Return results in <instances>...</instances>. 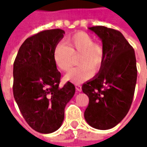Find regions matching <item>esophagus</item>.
<instances>
[{"label":"esophagus","mask_w":147,"mask_h":147,"mask_svg":"<svg viewBox=\"0 0 147 147\" xmlns=\"http://www.w3.org/2000/svg\"><path fill=\"white\" fill-rule=\"evenodd\" d=\"M75 86H76V90H77V92H81V91H82V87H81L80 85H79V84H76Z\"/></svg>","instance_id":"obj_1"}]
</instances>
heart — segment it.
<instances>
[{
    "instance_id": "1",
    "label": "heart",
    "mask_w": 147,
    "mask_h": 147,
    "mask_svg": "<svg viewBox=\"0 0 147 147\" xmlns=\"http://www.w3.org/2000/svg\"><path fill=\"white\" fill-rule=\"evenodd\" d=\"M80 56L74 68L65 76V79L74 83L88 80L101 70L105 61V51L100 45L95 44L87 33L80 32L67 38V45L59 43L54 50V60L60 70L67 72L71 69L74 57Z\"/></svg>"
}]
</instances>
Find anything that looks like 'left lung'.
<instances>
[{"instance_id":"left-lung-1","label":"left lung","mask_w":147,"mask_h":147,"mask_svg":"<svg viewBox=\"0 0 147 147\" xmlns=\"http://www.w3.org/2000/svg\"><path fill=\"white\" fill-rule=\"evenodd\" d=\"M88 29L102 42L105 61L100 71L82 86L90 99L84 118L94 128L108 130L119 124L131 108L137 77L135 52L119 31L102 26Z\"/></svg>"}]
</instances>
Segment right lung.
Wrapping results in <instances>:
<instances>
[{
	"label": "right lung",
	"instance_id": "add662e5",
	"mask_svg": "<svg viewBox=\"0 0 147 147\" xmlns=\"http://www.w3.org/2000/svg\"><path fill=\"white\" fill-rule=\"evenodd\" d=\"M64 34L62 29H50L26 38L13 64L15 101L28 124L42 134L60 128L65 106L75 93L70 82L59 86L61 73L54 60L55 48Z\"/></svg>",
	"mask_w": 147,
	"mask_h": 147
}]
</instances>
